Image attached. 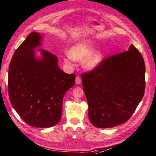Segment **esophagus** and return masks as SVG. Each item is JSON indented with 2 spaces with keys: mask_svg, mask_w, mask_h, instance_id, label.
Wrapping results in <instances>:
<instances>
[{
  "mask_svg": "<svg viewBox=\"0 0 156 156\" xmlns=\"http://www.w3.org/2000/svg\"><path fill=\"white\" fill-rule=\"evenodd\" d=\"M75 83L77 84H81V79L79 76H77L75 79Z\"/></svg>",
  "mask_w": 156,
  "mask_h": 156,
  "instance_id": "esophagus-1",
  "label": "esophagus"
}]
</instances>
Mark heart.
Returning a JSON list of instances; mask_svg holds the SVG:
<instances>
[{"instance_id": "heart-1", "label": "heart", "mask_w": 156, "mask_h": 156, "mask_svg": "<svg viewBox=\"0 0 156 156\" xmlns=\"http://www.w3.org/2000/svg\"><path fill=\"white\" fill-rule=\"evenodd\" d=\"M92 52V48L91 44L86 41L78 43L73 45L64 57V62L69 64H71L75 60L81 61L85 60L88 57L85 62V66L88 69L95 68L102 61V54L100 51Z\"/></svg>"}]
</instances>
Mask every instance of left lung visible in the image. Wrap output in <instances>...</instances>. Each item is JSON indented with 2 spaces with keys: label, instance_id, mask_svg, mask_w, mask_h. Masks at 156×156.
<instances>
[{
  "label": "left lung",
  "instance_id": "8db88e82",
  "mask_svg": "<svg viewBox=\"0 0 156 156\" xmlns=\"http://www.w3.org/2000/svg\"><path fill=\"white\" fill-rule=\"evenodd\" d=\"M88 117L96 128H112L130 118L144 96L145 65L132 44L128 51L106 57L81 74Z\"/></svg>",
  "mask_w": 156,
  "mask_h": 156
}]
</instances>
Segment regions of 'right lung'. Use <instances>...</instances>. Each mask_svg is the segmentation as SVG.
<instances>
[{"label":"right lung","instance_id":"add662e5","mask_svg":"<svg viewBox=\"0 0 156 156\" xmlns=\"http://www.w3.org/2000/svg\"><path fill=\"white\" fill-rule=\"evenodd\" d=\"M40 33L32 32L17 48L9 67L8 92L11 105L31 126L49 128L61 118L62 100L75 84V75L66 74L58 66V58L45 49L35 58L41 45Z\"/></svg>","mask_w":156,"mask_h":156}]
</instances>
